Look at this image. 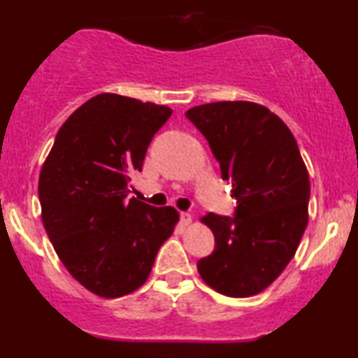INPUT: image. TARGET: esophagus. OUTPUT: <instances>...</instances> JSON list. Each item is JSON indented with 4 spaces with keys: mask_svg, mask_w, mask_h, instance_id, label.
Listing matches in <instances>:
<instances>
[{
    "mask_svg": "<svg viewBox=\"0 0 358 358\" xmlns=\"http://www.w3.org/2000/svg\"><path fill=\"white\" fill-rule=\"evenodd\" d=\"M180 220H182L183 225H190L192 220H193V217L188 212H182V213H180Z\"/></svg>",
    "mask_w": 358,
    "mask_h": 358,
    "instance_id": "esophagus-1",
    "label": "esophagus"
}]
</instances>
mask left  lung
Here are the masks:
<instances>
[{
  "label": "left lung",
  "instance_id": "8db88e82",
  "mask_svg": "<svg viewBox=\"0 0 358 358\" xmlns=\"http://www.w3.org/2000/svg\"><path fill=\"white\" fill-rule=\"evenodd\" d=\"M185 116L208 141L237 202L234 217H202L215 249L196 269L217 293L254 296L289 264L306 229L310 176L298 143L276 114L256 102H210Z\"/></svg>",
  "mask_w": 358,
  "mask_h": 358
}]
</instances>
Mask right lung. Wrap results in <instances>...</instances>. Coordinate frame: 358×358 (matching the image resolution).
Returning a JSON list of instances; mask_svg holds the SVG:
<instances>
[{
    "label": "right lung",
    "mask_w": 358,
    "mask_h": 358,
    "mask_svg": "<svg viewBox=\"0 0 358 358\" xmlns=\"http://www.w3.org/2000/svg\"><path fill=\"white\" fill-rule=\"evenodd\" d=\"M171 110L99 94L62 124L38 180L43 227L57 256L82 286L119 298L146 282L178 212L127 200L151 139Z\"/></svg>",
    "instance_id": "obj_1"
}]
</instances>
